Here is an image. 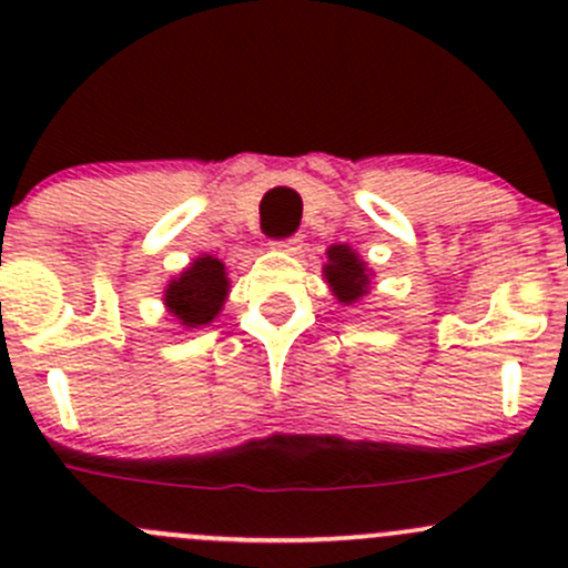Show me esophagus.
<instances>
[{"mask_svg":"<svg viewBox=\"0 0 568 568\" xmlns=\"http://www.w3.org/2000/svg\"><path fill=\"white\" fill-rule=\"evenodd\" d=\"M274 247L283 250V252H291V255H300V250H302V236L280 239V242H274Z\"/></svg>","mask_w":568,"mask_h":568,"instance_id":"obj_1","label":"esophagus"}]
</instances>
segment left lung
I'll return each instance as SVG.
<instances>
[{
    "label": "left lung",
    "mask_w": 568,
    "mask_h": 568,
    "mask_svg": "<svg viewBox=\"0 0 568 568\" xmlns=\"http://www.w3.org/2000/svg\"><path fill=\"white\" fill-rule=\"evenodd\" d=\"M324 277L329 283L332 296L343 305H354L357 300H363L371 288V272L365 266L363 257L357 255L346 244H332L326 250V266Z\"/></svg>",
    "instance_id": "left-lung-1"
}]
</instances>
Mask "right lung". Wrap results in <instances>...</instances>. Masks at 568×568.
I'll return each mask as SVG.
<instances>
[{
	"mask_svg": "<svg viewBox=\"0 0 568 568\" xmlns=\"http://www.w3.org/2000/svg\"><path fill=\"white\" fill-rule=\"evenodd\" d=\"M227 291L231 283H227L225 263L214 255H203L168 285L164 305L183 326L197 329L220 316Z\"/></svg>",
	"mask_w": 568,
	"mask_h": 568,
	"instance_id": "obj_1",
	"label": "right lung"
}]
</instances>
